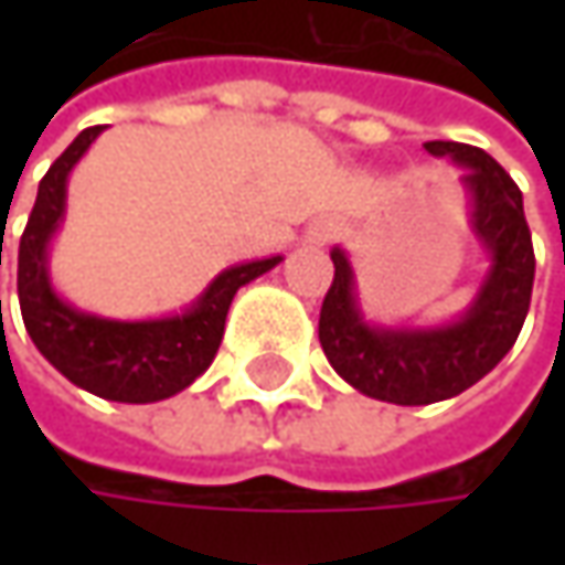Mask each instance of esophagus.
I'll return each instance as SVG.
<instances>
[{
	"mask_svg": "<svg viewBox=\"0 0 565 565\" xmlns=\"http://www.w3.org/2000/svg\"><path fill=\"white\" fill-rule=\"evenodd\" d=\"M308 238H311V242H317V245L330 242V238H333V223H327V220H317L315 226L308 228Z\"/></svg>",
	"mask_w": 565,
	"mask_h": 565,
	"instance_id": "obj_1",
	"label": "esophagus"
}]
</instances>
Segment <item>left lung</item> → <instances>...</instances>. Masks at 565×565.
Here are the masks:
<instances>
[{
  "label": "left lung",
  "instance_id": "obj_1",
  "mask_svg": "<svg viewBox=\"0 0 565 565\" xmlns=\"http://www.w3.org/2000/svg\"><path fill=\"white\" fill-rule=\"evenodd\" d=\"M424 150L462 169L468 232L484 254V273L466 311L444 323H377L361 308L349 250L333 245L337 276L317 327L339 377L393 405H430L466 393L503 361L532 305L534 250L522 191L471 143L427 141Z\"/></svg>",
  "mask_w": 565,
  "mask_h": 565
}]
</instances>
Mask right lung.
<instances>
[{"label": "right lung", "mask_w": 565, "mask_h": 565, "mask_svg": "<svg viewBox=\"0 0 565 565\" xmlns=\"http://www.w3.org/2000/svg\"><path fill=\"white\" fill-rule=\"evenodd\" d=\"M99 135L103 125L81 131L36 188V204L18 248V301L28 337L62 377L99 399L143 405L182 393L204 374L223 342L235 292L270 273L282 254L220 270L175 315L121 320L75 308L55 289L50 250L65 223L68 179Z\"/></svg>", "instance_id": "right-lung-1"}]
</instances>
